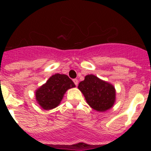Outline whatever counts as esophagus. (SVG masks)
Here are the masks:
<instances>
[{
  "mask_svg": "<svg viewBox=\"0 0 151 151\" xmlns=\"http://www.w3.org/2000/svg\"><path fill=\"white\" fill-rule=\"evenodd\" d=\"M73 82H74V84L76 85V86H77V85H78V83H79L78 80H77V79H74V80H73Z\"/></svg>",
  "mask_w": 151,
  "mask_h": 151,
  "instance_id": "obj_1",
  "label": "esophagus"
}]
</instances>
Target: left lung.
I'll return each mask as SVG.
<instances>
[{"instance_id":"8db88e82","label":"left lung","mask_w":151,"mask_h":151,"mask_svg":"<svg viewBox=\"0 0 151 151\" xmlns=\"http://www.w3.org/2000/svg\"><path fill=\"white\" fill-rule=\"evenodd\" d=\"M78 88L83 93L88 105L98 112H105L115 104V87L93 74L85 76V80L79 83Z\"/></svg>"}]
</instances>
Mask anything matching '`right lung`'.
I'll use <instances>...</instances> for the list:
<instances>
[{"instance_id": "1", "label": "right lung", "mask_w": 151, "mask_h": 151, "mask_svg": "<svg viewBox=\"0 0 151 151\" xmlns=\"http://www.w3.org/2000/svg\"><path fill=\"white\" fill-rule=\"evenodd\" d=\"M74 87V83L66 74H53L36 91V101L45 110L52 109L60 104L66 91Z\"/></svg>"}]
</instances>
